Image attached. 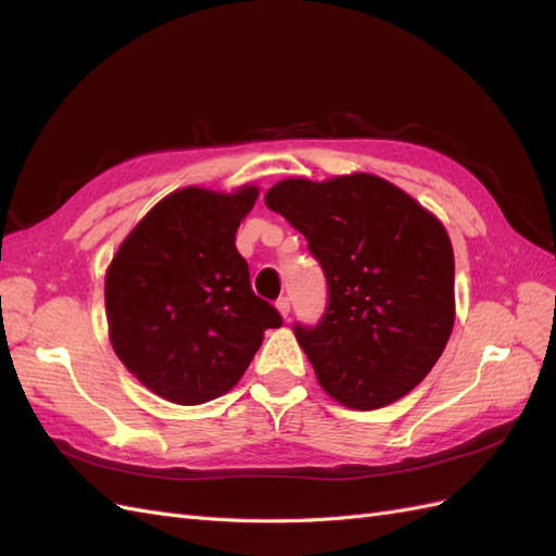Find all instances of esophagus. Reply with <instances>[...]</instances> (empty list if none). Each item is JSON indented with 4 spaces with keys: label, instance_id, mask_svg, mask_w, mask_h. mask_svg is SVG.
<instances>
[{
    "label": "esophagus",
    "instance_id": "obj_1",
    "mask_svg": "<svg viewBox=\"0 0 556 556\" xmlns=\"http://www.w3.org/2000/svg\"><path fill=\"white\" fill-rule=\"evenodd\" d=\"M276 308H278V313H280L282 317H288V315H290V299H288V296L278 299V301H276Z\"/></svg>",
    "mask_w": 556,
    "mask_h": 556
}]
</instances>
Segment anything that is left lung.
<instances>
[{
  "instance_id": "left-lung-1",
  "label": "left lung",
  "mask_w": 556,
  "mask_h": 556,
  "mask_svg": "<svg viewBox=\"0 0 556 556\" xmlns=\"http://www.w3.org/2000/svg\"><path fill=\"white\" fill-rule=\"evenodd\" d=\"M264 204L304 233L327 276L325 317L294 327L323 390L355 410L415 390L454 327V252L439 217L362 172L285 178Z\"/></svg>"
}]
</instances>
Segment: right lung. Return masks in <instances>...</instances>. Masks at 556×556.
Masks as SVG:
<instances>
[{
	"label": "right lung",
	"mask_w": 556,
	"mask_h": 556,
	"mask_svg": "<svg viewBox=\"0 0 556 556\" xmlns=\"http://www.w3.org/2000/svg\"><path fill=\"white\" fill-rule=\"evenodd\" d=\"M260 197L176 190L150 208L117 248L104 280L109 339L150 392L199 406L241 380L278 311L250 288L237 229Z\"/></svg>",
	"instance_id": "right-lung-1"
}]
</instances>
